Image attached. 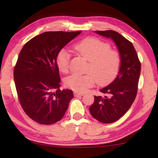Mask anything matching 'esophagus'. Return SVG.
Here are the masks:
<instances>
[{"mask_svg": "<svg viewBox=\"0 0 158 158\" xmlns=\"http://www.w3.org/2000/svg\"><path fill=\"white\" fill-rule=\"evenodd\" d=\"M84 95V93L74 92V96H76V97H78V96H82V95Z\"/></svg>", "mask_w": 158, "mask_h": 158, "instance_id": "34e87169", "label": "esophagus"}]
</instances>
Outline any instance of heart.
Listing matches in <instances>:
<instances>
[{
  "mask_svg": "<svg viewBox=\"0 0 158 158\" xmlns=\"http://www.w3.org/2000/svg\"><path fill=\"white\" fill-rule=\"evenodd\" d=\"M77 54L89 61L85 74H72L65 79L69 89L84 93L96 81L100 85L113 81L119 73L121 58L119 52L111 49V45L95 37H87L74 45ZM56 65L60 73L69 70V54L68 50L61 49L56 57Z\"/></svg>",
  "mask_w": 158,
  "mask_h": 158,
  "instance_id": "1",
  "label": "heart"
}]
</instances>
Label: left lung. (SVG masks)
Wrapping results in <instances>:
<instances>
[{
  "label": "left lung",
  "instance_id": "obj_1",
  "mask_svg": "<svg viewBox=\"0 0 158 158\" xmlns=\"http://www.w3.org/2000/svg\"><path fill=\"white\" fill-rule=\"evenodd\" d=\"M96 33L110 37L117 45L121 65L114 81L100 90L105 96H95L89 107L92 116L103 123H111L121 118L129 110L137 96L141 73V63L130 41L111 30Z\"/></svg>",
  "mask_w": 158,
  "mask_h": 158
}]
</instances>
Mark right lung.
I'll return each instance as SVG.
<instances>
[{
  "label": "right lung",
  "instance_id": "add662e5",
  "mask_svg": "<svg viewBox=\"0 0 158 158\" xmlns=\"http://www.w3.org/2000/svg\"><path fill=\"white\" fill-rule=\"evenodd\" d=\"M81 33L44 32L26 42L21 50L14 68L16 90L23 110L37 123L52 125L59 121L73 98L72 90L59 89L56 57Z\"/></svg>",
  "mask_w": 158,
  "mask_h": 158
}]
</instances>
